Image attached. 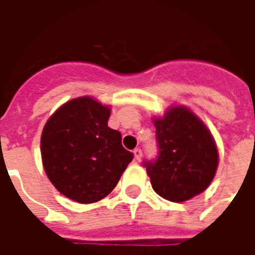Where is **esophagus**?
Listing matches in <instances>:
<instances>
[{
	"label": "esophagus",
	"mask_w": 255,
	"mask_h": 255,
	"mask_svg": "<svg viewBox=\"0 0 255 255\" xmlns=\"http://www.w3.org/2000/svg\"><path fill=\"white\" fill-rule=\"evenodd\" d=\"M133 155H135V160H140L142 158V150L139 149V147H136V149L133 150Z\"/></svg>",
	"instance_id": "obj_1"
}]
</instances>
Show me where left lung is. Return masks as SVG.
I'll list each match as a JSON object with an SVG mask.
<instances>
[{"label": "left lung", "mask_w": 255, "mask_h": 255, "mask_svg": "<svg viewBox=\"0 0 255 255\" xmlns=\"http://www.w3.org/2000/svg\"><path fill=\"white\" fill-rule=\"evenodd\" d=\"M158 155L144 161L151 187L172 202H184L203 192L219 166V151L203 122L186 106H172L153 119Z\"/></svg>", "instance_id": "1"}]
</instances>
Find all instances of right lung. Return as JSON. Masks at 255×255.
I'll return each mask as SVG.
<instances>
[{"instance_id": "add662e5", "label": "right lung", "mask_w": 255, "mask_h": 255, "mask_svg": "<svg viewBox=\"0 0 255 255\" xmlns=\"http://www.w3.org/2000/svg\"><path fill=\"white\" fill-rule=\"evenodd\" d=\"M111 108L91 97L65 102L49 117L41 136L43 169L63 195L93 203L109 195L133 155L122 133L108 127Z\"/></svg>"}]
</instances>
